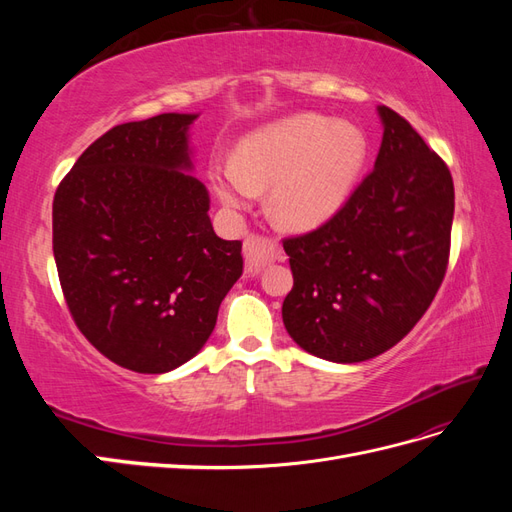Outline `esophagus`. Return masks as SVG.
Segmentation results:
<instances>
[{
  "mask_svg": "<svg viewBox=\"0 0 512 512\" xmlns=\"http://www.w3.org/2000/svg\"><path fill=\"white\" fill-rule=\"evenodd\" d=\"M277 245L269 239L262 237H247L243 241V258H245V269L250 273H260L267 265L277 258Z\"/></svg>",
  "mask_w": 512,
  "mask_h": 512,
  "instance_id": "34e87169",
  "label": "esophagus"
}]
</instances>
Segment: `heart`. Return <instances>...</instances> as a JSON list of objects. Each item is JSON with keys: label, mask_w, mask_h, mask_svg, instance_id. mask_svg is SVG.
<instances>
[{"label": "heart", "mask_w": 512, "mask_h": 512, "mask_svg": "<svg viewBox=\"0 0 512 512\" xmlns=\"http://www.w3.org/2000/svg\"><path fill=\"white\" fill-rule=\"evenodd\" d=\"M367 153V136L356 123L303 113L245 136L237 162L211 168V183L232 211L247 209L258 192L269 190L267 211L275 224L312 230L348 203Z\"/></svg>", "instance_id": "b5f03b06"}]
</instances>
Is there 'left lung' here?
<instances>
[{"instance_id": "obj_1", "label": "left lung", "mask_w": 512, "mask_h": 512, "mask_svg": "<svg viewBox=\"0 0 512 512\" xmlns=\"http://www.w3.org/2000/svg\"><path fill=\"white\" fill-rule=\"evenodd\" d=\"M378 117L374 170L327 224L284 241L294 277L284 327L331 363L369 361L404 339L436 297L451 247V170L404 117L386 106Z\"/></svg>"}]
</instances>
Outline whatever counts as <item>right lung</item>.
Instances as JSON below:
<instances>
[{
  "instance_id": "right-lung-1",
  "label": "right lung",
  "mask_w": 512,
  "mask_h": 512,
  "mask_svg": "<svg viewBox=\"0 0 512 512\" xmlns=\"http://www.w3.org/2000/svg\"><path fill=\"white\" fill-rule=\"evenodd\" d=\"M198 113L115 126L53 200V254L76 327L113 363L166 374L203 350L243 273L241 241L215 235L194 175Z\"/></svg>"
}]
</instances>
